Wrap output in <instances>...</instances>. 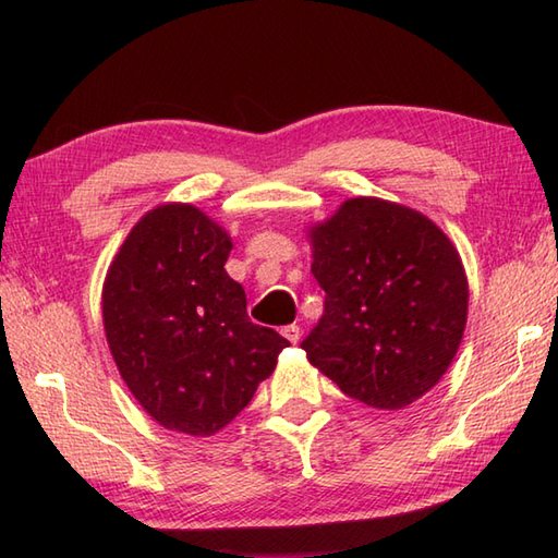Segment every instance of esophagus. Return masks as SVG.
Instances as JSON below:
<instances>
[{
	"label": "esophagus",
	"instance_id": "obj_1",
	"mask_svg": "<svg viewBox=\"0 0 558 558\" xmlns=\"http://www.w3.org/2000/svg\"><path fill=\"white\" fill-rule=\"evenodd\" d=\"M280 333L286 336L290 342H298V340H300V326H294V324H292V326H286V328L280 330Z\"/></svg>",
	"mask_w": 558,
	"mask_h": 558
}]
</instances>
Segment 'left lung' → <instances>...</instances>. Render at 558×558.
<instances>
[{"label": "left lung", "instance_id": "1", "mask_svg": "<svg viewBox=\"0 0 558 558\" xmlns=\"http://www.w3.org/2000/svg\"><path fill=\"white\" fill-rule=\"evenodd\" d=\"M324 316L302 340L318 372L378 410H402L438 384L468 322V278L422 213L350 198L312 228Z\"/></svg>", "mask_w": 558, "mask_h": 558}]
</instances>
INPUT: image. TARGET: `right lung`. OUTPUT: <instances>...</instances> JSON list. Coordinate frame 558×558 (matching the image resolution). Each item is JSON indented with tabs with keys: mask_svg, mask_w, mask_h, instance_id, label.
I'll return each mask as SVG.
<instances>
[{
	"mask_svg": "<svg viewBox=\"0 0 558 558\" xmlns=\"http://www.w3.org/2000/svg\"><path fill=\"white\" fill-rule=\"evenodd\" d=\"M232 242L189 204L146 213L114 256L102 324L129 390L165 429L213 436L230 424L290 342L246 316L225 260Z\"/></svg>",
	"mask_w": 558,
	"mask_h": 558,
	"instance_id": "right-lung-1",
	"label": "right lung"
}]
</instances>
